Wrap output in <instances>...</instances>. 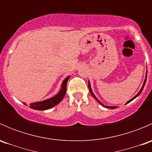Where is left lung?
<instances>
[{
  "label": "left lung",
  "mask_w": 152,
  "mask_h": 152,
  "mask_svg": "<svg viewBox=\"0 0 152 152\" xmlns=\"http://www.w3.org/2000/svg\"><path fill=\"white\" fill-rule=\"evenodd\" d=\"M146 78H147V71H146V73H145V79H144L143 84H142V86L141 89H140V91H139L138 93H137V94L136 95V96H134V97L132 98V99H130V100H129L128 102H127L126 103V104H128V103H129V102H131L132 101V100H134V99H135V98H137V96H138L140 94V93H141V92H142V89H143L144 86H145V82H146ZM88 88H89V90H90V94L92 95V96H93V97L94 98V99H96V101H97V102H98V103H99V104H100L101 105H102V106H103V107H106V108H108V109H113H113H116V108H117L118 107H116V106H106V105H104V104H102V102H101L100 101H99V99H97V97H96V96H95V94H94V93H93V90H92V88H91V86H90V81H88Z\"/></svg>",
  "instance_id": "obj_1"
}]
</instances>
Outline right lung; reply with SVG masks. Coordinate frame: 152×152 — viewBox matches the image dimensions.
I'll return each instance as SVG.
<instances>
[{"label": "right lung", "mask_w": 152, "mask_h": 152, "mask_svg": "<svg viewBox=\"0 0 152 152\" xmlns=\"http://www.w3.org/2000/svg\"><path fill=\"white\" fill-rule=\"evenodd\" d=\"M70 76H67V77L64 79L63 82H62V85H61L60 90L58 92L57 94H56L54 96H53V97L45 99V100L31 103L30 106H29L30 108L37 110H45L52 108V107L57 105L58 104H59V102H61V101L64 99V97H65L67 90V81L69 80V79H70ZM23 104L25 105H26V104L25 102H23Z\"/></svg>", "instance_id": "1"}]
</instances>
